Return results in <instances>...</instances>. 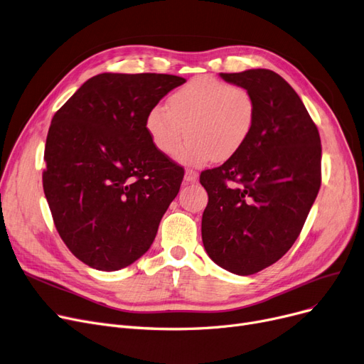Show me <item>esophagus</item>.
Segmentation results:
<instances>
[{
	"instance_id": "1",
	"label": "esophagus",
	"mask_w": 364,
	"mask_h": 364,
	"mask_svg": "<svg viewBox=\"0 0 364 364\" xmlns=\"http://www.w3.org/2000/svg\"><path fill=\"white\" fill-rule=\"evenodd\" d=\"M184 181L186 183H196L198 181V172L195 169H186Z\"/></svg>"
}]
</instances>
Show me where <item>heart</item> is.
I'll list each match as a JSON object with an SVG mask.
<instances>
[{
	"label": "heart",
	"mask_w": 364,
	"mask_h": 364,
	"mask_svg": "<svg viewBox=\"0 0 364 364\" xmlns=\"http://www.w3.org/2000/svg\"><path fill=\"white\" fill-rule=\"evenodd\" d=\"M256 123V101L250 90L211 75L192 78L171 93L168 107L157 104L146 116V131L156 150L177 151L186 165L226 161L238 153Z\"/></svg>",
	"instance_id": "b5f03b06"
}]
</instances>
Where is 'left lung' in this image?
Returning <instances> with one entry per match:
<instances>
[{
	"instance_id": "1",
	"label": "left lung",
	"mask_w": 364,
	"mask_h": 364,
	"mask_svg": "<svg viewBox=\"0 0 364 364\" xmlns=\"http://www.w3.org/2000/svg\"><path fill=\"white\" fill-rule=\"evenodd\" d=\"M256 101L244 147L200 172L208 193L202 242L223 269L251 275L278 262L302 230L321 186V141L294 89L271 70L220 73Z\"/></svg>"
}]
</instances>
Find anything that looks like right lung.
Returning a JSON list of instances; mask_svg holds the SVG:
<instances>
[{
	"label": "right lung",
	"instance_id": "1",
	"mask_svg": "<svg viewBox=\"0 0 364 364\" xmlns=\"http://www.w3.org/2000/svg\"><path fill=\"white\" fill-rule=\"evenodd\" d=\"M186 83L171 74H98L55 113L44 195L73 255L113 272L138 260L177 196L184 169L156 150L146 116Z\"/></svg>",
	"mask_w": 364,
	"mask_h": 364
}]
</instances>
